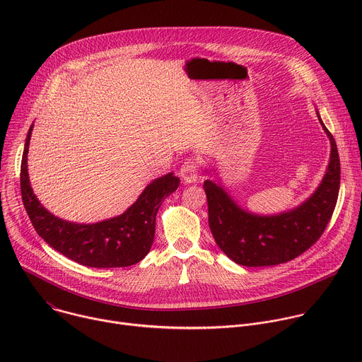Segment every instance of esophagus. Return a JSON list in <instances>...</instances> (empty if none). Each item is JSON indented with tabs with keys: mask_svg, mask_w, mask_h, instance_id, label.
Masks as SVG:
<instances>
[{
	"mask_svg": "<svg viewBox=\"0 0 362 362\" xmlns=\"http://www.w3.org/2000/svg\"><path fill=\"white\" fill-rule=\"evenodd\" d=\"M180 176H182V180H183L186 185H190V183L197 182V179H199V169H197V165H196L194 162H186V163L180 168Z\"/></svg>",
	"mask_w": 362,
	"mask_h": 362,
	"instance_id": "34e87169",
	"label": "esophagus"
}]
</instances>
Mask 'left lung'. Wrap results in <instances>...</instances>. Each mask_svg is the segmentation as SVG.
Segmentation results:
<instances>
[{
	"instance_id": "1",
	"label": "left lung",
	"mask_w": 362,
	"mask_h": 362,
	"mask_svg": "<svg viewBox=\"0 0 362 362\" xmlns=\"http://www.w3.org/2000/svg\"><path fill=\"white\" fill-rule=\"evenodd\" d=\"M317 116L329 139V160L318 187L295 208L272 215L253 214L229 194L221 180H204L211 232L223 253L238 265L257 268L292 261L325 230L338 199L341 168L337 143L318 109ZM204 175L211 176V172L204 169Z\"/></svg>"
}]
</instances>
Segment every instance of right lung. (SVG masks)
Masks as SVG:
<instances>
[{
    "mask_svg": "<svg viewBox=\"0 0 362 362\" xmlns=\"http://www.w3.org/2000/svg\"><path fill=\"white\" fill-rule=\"evenodd\" d=\"M33 129L34 123L24 144L21 194L37 233L69 259L88 268H124L140 262L153 245L160 204L179 187L180 179L170 172L151 180L119 216L95 223L64 221L47 211L31 187L27 158Z\"/></svg>",
    "mask_w": 362,
    "mask_h": 362,
    "instance_id": "right-lung-1",
    "label": "right lung"
}]
</instances>
